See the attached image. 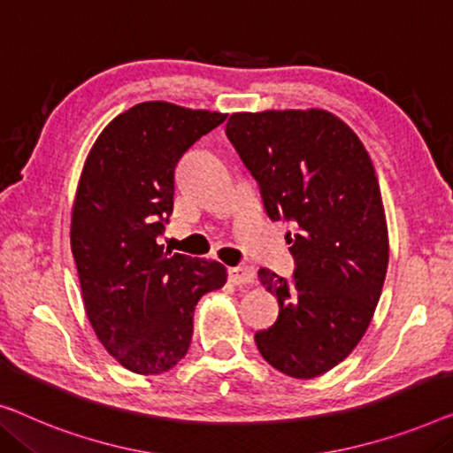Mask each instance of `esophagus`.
<instances>
[{"label":"esophagus","instance_id":"obj_1","mask_svg":"<svg viewBox=\"0 0 453 453\" xmlns=\"http://www.w3.org/2000/svg\"><path fill=\"white\" fill-rule=\"evenodd\" d=\"M253 278H255V270H253L251 265L228 267V280H231L234 286H241V284H251Z\"/></svg>","mask_w":453,"mask_h":453}]
</instances>
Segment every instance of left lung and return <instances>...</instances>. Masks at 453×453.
<instances>
[{
	"mask_svg": "<svg viewBox=\"0 0 453 453\" xmlns=\"http://www.w3.org/2000/svg\"><path fill=\"white\" fill-rule=\"evenodd\" d=\"M226 136L267 216L296 222L286 234L292 278L257 273L280 314L255 343L286 376L317 378L356 349L382 294L388 228L372 159L341 118L319 108L231 114Z\"/></svg>",
	"mask_w": 453,
	"mask_h": 453,
	"instance_id": "8db88e82",
	"label": "left lung"
}]
</instances>
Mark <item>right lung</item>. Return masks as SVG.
<instances>
[{
	"label": "right lung",
	"mask_w": 453,
	"mask_h": 453,
	"mask_svg": "<svg viewBox=\"0 0 453 453\" xmlns=\"http://www.w3.org/2000/svg\"><path fill=\"white\" fill-rule=\"evenodd\" d=\"M226 114L142 102L116 116L91 147L71 214V251L85 312L124 368L153 376L188 353L194 308L226 281L219 261L165 251L175 167Z\"/></svg>",
	"instance_id": "right-lung-1"
}]
</instances>
